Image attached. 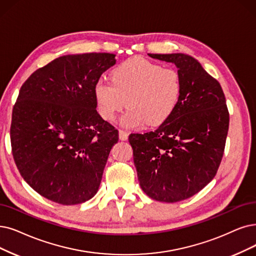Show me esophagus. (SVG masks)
Wrapping results in <instances>:
<instances>
[{"label": "esophagus", "mask_w": 256, "mask_h": 256, "mask_svg": "<svg viewBox=\"0 0 256 256\" xmlns=\"http://www.w3.org/2000/svg\"><path fill=\"white\" fill-rule=\"evenodd\" d=\"M118 136L120 140H128V134L124 130H120L118 131Z\"/></svg>", "instance_id": "34e87169"}]
</instances>
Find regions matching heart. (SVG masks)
<instances>
[{
	"label": "heart",
	"instance_id": "obj_1",
	"mask_svg": "<svg viewBox=\"0 0 256 256\" xmlns=\"http://www.w3.org/2000/svg\"><path fill=\"white\" fill-rule=\"evenodd\" d=\"M111 82L98 80L94 87L102 118L114 122L126 104L130 107L120 118L125 128L158 126L178 108L182 96V80L176 70L142 58L116 66Z\"/></svg>",
	"mask_w": 256,
	"mask_h": 256
}]
</instances>
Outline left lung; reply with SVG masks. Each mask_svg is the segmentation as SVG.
<instances>
[{
    "instance_id": "obj_1",
    "label": "left lung",
    "mask_w": 256,
    "mask_h": 256,
    "mask_svg": "<svg viewBox=\"0 0 256 256\" xmlns=\"http://www.w3.org/2000/svg\"><path fill=\"white\" fill-rule=\"evenodd\" d=\"M174 64L182 96L173 114L154 131L131 134L140 186L149 198L176 202L196 194L216 176L229 129L218 82L185 54H151Z\"/></svg>"
}]
</instances>
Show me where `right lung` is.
<instances>
[{
	"label": "right lung",
	"mask_w": 256,
	"mask_h": 256,
	"mask_svg": "<svg viewBox=\"0 0 256 256\" xmlns=\"http://www.w3.org/2000/svg\"><path fill=\"white\" fill-rule=\"evenodd\" d=\"M114 54L60 56L22 85L12 110L16 165L28 185L62 205L92 198L118 131L96 111L94 87Z\"/></svg>",
	"instance_id": "obj_1"
}]
</instances>
